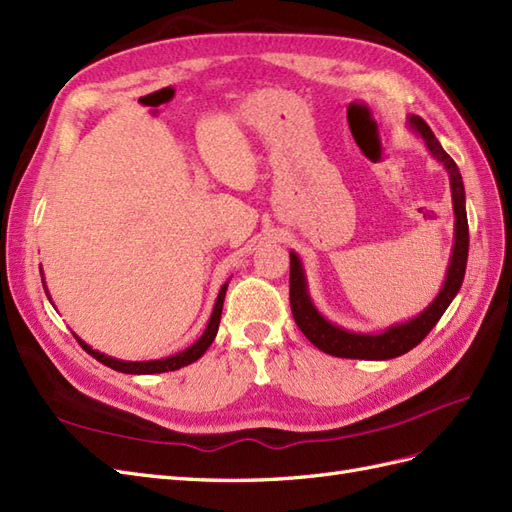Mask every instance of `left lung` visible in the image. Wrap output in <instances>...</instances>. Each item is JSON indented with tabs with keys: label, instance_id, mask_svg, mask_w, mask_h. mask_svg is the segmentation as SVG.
I'll return each mask as SVG.
<instances>
[{
	"label": "left lung",
	"instance_id": "1",
	"mask_svg": "<svg viewBox=\"0 0 512 512\" xmlns=\"http://www.w3.org/2000/svg\"><path fill=\"white\" fill-rule=\"evenodd\" d=\"M409 127L418 131L431 155L444 163L450 176L452 189V209H454V247L450 256V265L446 273V282L441 286L439 295L433 299L431 306L420 312L416 319L407 323L392 325L381 334H355L334 323H329L325 316L314 308V303L308 295L306 273H303L301 260L295 252H290V310H293L295 323L303 331L316 349H321L336 357H351V359H392L411 351L413 347L428 336L441 314L452 303L454 295L459 293L463 284V275L467 267V250H469V228H467V213H465V189L463 178L457 168V163L446 153L431 127L420 116H409Z\"/></svg>",
	"mask_w": 512,
	"mask_h": 512
}]
</instances>
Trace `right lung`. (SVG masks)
I'll use <instances>...</instances> for the list:
<instances>
[{"mask_svg":"<svg viewBox=\"0 0 512 512\" xmlns=\"http://www.w3.org/2000/svg\"><path fill=\"white\" fill-rule=\"evenodd\" d=\"M43 286H45V284H43ZM226 288H228V284H224L222 290H219L217 301H215V308H213V314H211V319H209V325H206V329H204V334H202L196 342H193L191 347H187L185 351L176 353V355H170V357H165V359H153V362H122V359H116V357H109V355H105V353L94 351V349L88 347V344H86L84 340H81L79 336H75V338H77V342L81 344V347H84V351L90 353L94 359H99L101 364H105V366H109V368H114V370H118V372H127V375H155V372L178 370V368H183V366H187V364L196 362V359H200V357L204 355V351L211 347V342H213L215 336H217L219 319H222V308H224ZM45 293H47V290H45ZM47 297H49V293H47Z\"/></svg>","mask_w":512,"mask_h":512,"instance_id":"obj_1","label":"right lung"}]
</instances>
